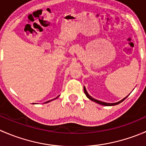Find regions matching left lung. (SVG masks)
Masks as SVG:
<instances>
[{
  "label": "left lung",
  "mask_w": 146,
  "mask_h": 146,
  "mask_svg": "<svg viewBox=\"0 0 146 146\" xmlns=\"http://www.w3.org/2000/svg\"><path fill=\"white\" fill-rule=\"evenodd\" d=\"M84 92H85V95H86L87 98H88V99H90V100H92V101L98 103V104H101V105H104V106H114V105H117V104H119V103L122 102H123V100H124L126 99V98H127V97L129 96V95H127V96H126V98H123V99H122L121 100H120V101L117 102H114V103H108V102H102V101H100V100H96V99H95V98H92V97H91L90 95L89 94H88V92H87L86 88H85V86H84Z\"/></svg>",
  "instance_id": "8db88e82"
}]
</instances>
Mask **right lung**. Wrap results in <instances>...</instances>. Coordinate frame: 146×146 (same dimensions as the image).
Instances as JSON below:
<instances>
[{"label":"right lung","mask_w":146,"mask_h":146,"mask_svg":"<svg viewBox=\"0 0 146 146\" xmlns=\"http://www.w3.org/2000/svg\"><path fill=\"white\" fill-rule=\"evenodd\" d=\"M60 96V95H58V97H56V98H54V99H53V100H48V101H47V102H44V103H48V102H51V101H52V100H56V99H57V98H58V97H59ZM33 104H34V103H33Z\"/></svg>","instance_id":"add662e5"}]
</instances>
